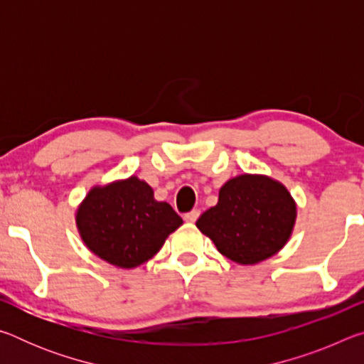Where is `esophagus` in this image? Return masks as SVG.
Masks as SVG:
<instances>
[{
    "instance_id": "1",
    "label": "esophagus",
    "mask_w": 364,
    "mask_h": 364,
    "mask_svg": "<svg viewBox=\"0 0 364 364\" xmlns=\"http://www.w3.org/2000/svg\"><path fill=\"white\" fill-rule=\"evenodd\" d=\"M199 215H200V212L199 210H191L189 213H184V221H186V223H194V221L199 218Z\"/></svg>"
}]
</instances>
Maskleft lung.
<instances>
[{
    "instance_id": "8db88e82",
    "label": "left lung",
    "mask_w": 364,
    "mask_h": 364,
    "mask_svg": "<svg viewBox=\"0 0 364 364\" xmlns=\"http://www.w3.org/2000/svg\"><path fill=\"white\" fill-rule=\"evenodd\" d=\"M297 204L284 184L267 175L244 173L228 180L218 204L196 221L221 255L239 264L273 257L291 237Z\"/></svg>"
}]
</instances>
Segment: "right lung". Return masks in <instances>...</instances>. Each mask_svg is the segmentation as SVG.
I'll use <instances>...</instances> for the list:
<instances>
[{"label": "right lung", "instance_id": "add662e5", "mask_svg": "<svg viewBox=\"0 0 364 364\" xmlns=\"http://www.w3.org/2000/svg\"><path fill=\"white\" fill-rule=\"evenodd\" d=\"M80 237L95 255L132 269L157 254L183 220L138 176L93 186L75 215Z\"/></svg>", "mask_w": 364, "mask_h": 364}]
</instances>
